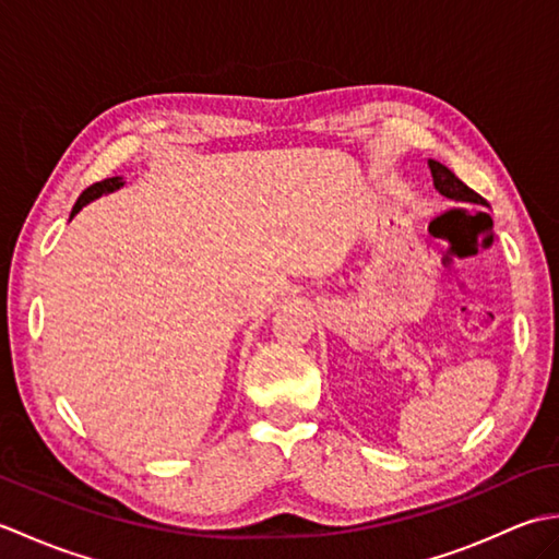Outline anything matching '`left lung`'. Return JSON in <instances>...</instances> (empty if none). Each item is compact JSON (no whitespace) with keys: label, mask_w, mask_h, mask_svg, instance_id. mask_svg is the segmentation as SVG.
<instances>
[{"label":"left lung","mask_w":559,"mask_h":559,"mask_svg":"<svg viewBox=\"0 0 559 559\" xmlns=\"http://www.w3.org/2000/svg\"><path fill=\"white\" fill-rule=\"evenodd\" d=\"M427 165H430V173H432V182H435V189L442 197L451 199V201H459V204H478V206H488L485 204V199L480 194L473 192L471 187L463 185L459 177L451 173L447 165H442L439 160H427Z\"/></svg>","instance_id":"8db88e82"}]
</instances>
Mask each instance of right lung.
<instances>
[{
    "mask_svg": "<svg viewBox=\"0 0 559 559\" xmlns=\"http://www.w3.org/2000/svg\"><path fill=\"white\" fill-rule=\"evenodd\" d=\"M124 187V177L120 175V177H108V180H103V182H96V185H91L86 192H83L81 197H79V201L74 204V209H71V216H69V221L76 216V213L86 206V204H91V201H96V199H100V197H105V194H112V192H117V189H122Z\"/></svg>",
    "mask_w": 559,
    "mask_h": 559,
    "instance_id": "right-lung-1",
    "label": "right lung"
}]
</instances>
